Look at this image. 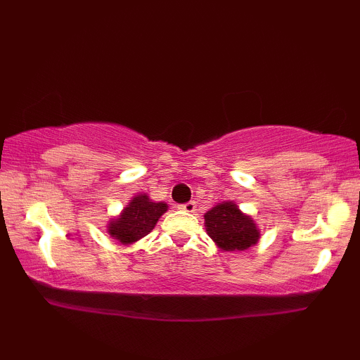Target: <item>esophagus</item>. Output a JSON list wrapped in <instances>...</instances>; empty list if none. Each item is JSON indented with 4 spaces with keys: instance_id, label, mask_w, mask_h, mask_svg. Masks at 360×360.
Returning <instances> with one entry per match:
<instances>
[{
    "instance_id": "obj_1",
    "label": "esophagus",
    "mask_w": 360,
    "mask_h": 360,
    "mask_svg": "<svg viewBox=\"0 0 360 360\" xmlns=\"http://www.w3.org/2000/svg\"><path fill=\"white\" fill-rule=\"evenodd\" d=\"M195 208H197V205H195V202H187V203H184V205H181V206H179V210L186 211V212H193V211H195Z\"/></svg>"
}]
</instances>
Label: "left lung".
<instances>
[{"label": "left lung", "mask_w": 360, "mask_h": 360, "mask_svg": "<svg viewBox=\"0 0 360 360\" xmlns=\"http://www.w3.org/2000/svg\"><path fill=\"white\" fill-rule=\"evenodd\" d=\"M205 227L221 251H246L260 238L254 219L241 212L233 202L217 203L206 212Z\"/></svg>", "instance_id": "1"}]
</instances>
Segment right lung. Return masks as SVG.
<instances>
[{"instance_id":"obj_1","label":"right lung","mask_w":360,"mask_h":360,"mask_svg":"<svg viewBox=\"0 0 360 360\" xmlns=\"http://www.w3.org/2000/svg\"><path fill=\"white\" fill-rule=\"evenodd\" d=\"M167 210L165 202L155 203L146 193H139L130 200L117 217L109 221L108 233L120 245H131L148 235Z\"/></svg>"}]
</instances>
